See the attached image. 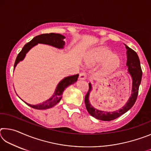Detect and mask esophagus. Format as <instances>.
Returning a JSON list of instances; mask_svg holds the SVG:
<instances>
[{"instance_id":"esophagus-1","label":"esophagus","mask_w":151,"mask_h":151,"mask_svg":"<svg viewBox=\"0 0 151 151\" xmlns=\"http://www.w3.org/2000/svg\"><path fill=\"white\" fill-rule=\"evenodd\" d=\"M79 78L81 79V80H85V79L86 78V74L84 73H81L79 74Z\"/></svg>"}]
</instances>
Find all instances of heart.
<instances>
[{
  "mask_svg": "<svg viewBox=\"0 0 151 151\" xmlns=\"http://www.w3.org/2000/svg\"><path fill=\"white\" fill-rule=\"evenodd\" d=\"M103 61V68L106 71L116 69L121 64V57L116 54H112V50L106 47L95 48L88 52L86 58V63L88 65H96Z\"/></svg>",
  "mask_w": 151,
  "mask_h": 151,
  "instance_id": "1",
  "label": "heart"
}]
</instances>
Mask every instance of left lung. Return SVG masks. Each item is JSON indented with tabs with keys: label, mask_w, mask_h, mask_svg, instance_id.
I'll return each mask as SVG.
<instances>
[{
	"label": "left lung",
	"mask_w": 151,
	"mask_h": 151,
	"mask_svg": "<svg viewBox=\"0 0 151 151\" xmlns=\"http://www.w3.org/2000/svg\"><path fill=\"white\" fill-rule=\"evenodd\" d=\"M127 49V65L128 66L129 73L131 75L132 79V94L127 104L122 109L114 112H104L93 108L89 103L88 96L92 87L91 85L89 83L88 91L85 97V103L86 110L88 113L96 119L101 120L104 121H110L116 119L122 114L127 112L131 107L134 105L137 99L138 93H139V86L142 78V69L140 67V64L139 57L137 52L131 48L126 46Z\"/></svg>",
	"instance_id": "obj_1"
}]
</instances>
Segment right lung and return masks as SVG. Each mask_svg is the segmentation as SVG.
Here are the masks:
<instances>
[{
	"label": "right lung",
	"instance_id": "1",
	"mask_svg": "<svg viewBox=\"0 0 151 151\" xmlns=\"http://www.w3.org/2000/svg\"><path fill=\"white\" fill-rule=\"evenodd\" d=\"M64 39H65V37H64L63 35L57 34V33H49V34H47H47H42L33 38L30 42L27 43V44L24 46V47L22 48L21 51H20L19 53V55H17V57L14 63V68L20 60L24 59L25 55H26L28 51H29L32 47H34L36 45H37L38 43H42V44L49 45L58 48H62L64 47V45H65V41L63 40ZM78 77V74L73 76H67V77L64 78L63 80L61 81L60 83H58L54 94H53L48 100L43 102L42 103L37 104V105H31V104H28L27 103H25L29 106L32 107V108L38 110L47 109L51 108V107H53L60 101L61 99H62V94L63 93V91H65V89L68 86L75 83V82L77 81Z\"/></svg>",
	"mask_w": 151,
	"mask_h": 151
}]
</instances>
